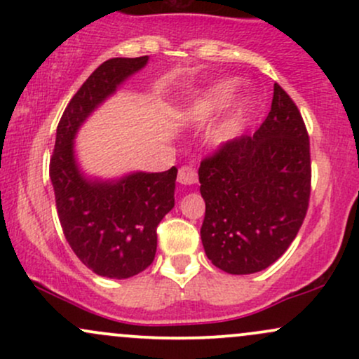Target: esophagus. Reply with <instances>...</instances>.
<instances>
[{
  "label": "esophagus",
  "mask_w": 359,
  "mask_h": 359,
  "mask_svg": "<svg viewBox=\"0 0 359 359\" xmlns=\"http://www.w3.org/2000/svg\"><path fill=\"white\" fill-rule=\"evenodd\" d=\"M177 180L182 185H194L197 184V172L192 167H180Z\"/></svg>",
  "instance_id": "34e87169"
}]
</instances>
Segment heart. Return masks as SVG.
I'll return each instance as SVG.
<instances>
[{"label": "heart", "instance_id": "obj_1", "mask_svg": "<svg viewBox=\"0 0 359 359\" xmlns=\"http://www.w3.org/2000/svg\"><path fill=\"white\" fill-rule=\"evenodd\" d=\"M229 88L228 82H219L214 88H211L208 93L201 97L199 101L194 104V108H191L189 114L194 121H205L209 116L212 114V111L221 104L222 101L228 97ZM240 116H241V104L236 102L228 113L222 116L219 121H216L209 130V142L212 143L214 147H222L226 145L228 142H231L234 133H236L238 123H240Z\"/></svg>", "mask_w": 359, "mask_h": 359}]
</instances>
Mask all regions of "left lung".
Listing matches in <instances>:
<instances>
[{
  "label": "left lung",
  "instance_id": "left-lung-1",
  "mask_svg": "<svg viewBox=\"0 0 359 359\" xmlns=\"http://www.w3.org/2000/svg\"><path fill=\"white\" fill-rule=\"evenodd\" d=\"M208 258L231 275L265 270L297 236L311 197V147L300 111L273 86L271 109L253 137L222 145L199 167Z\"/></svg>",
  "mask_w": 359,
  "mask_h": 359
}]
</instances>
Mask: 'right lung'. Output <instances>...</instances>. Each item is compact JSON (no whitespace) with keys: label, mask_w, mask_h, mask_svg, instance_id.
<instances>
[{"label":"right lung","mask_w":359,"mask_h":359,"mask_svg":"<svg viewBox=\"0 0 359 359\" xmlns=\"http://www.w3.org/2000/svg\"><path fill=\"white\" fill-rule=\"evenodd\" d=\"M148 55L102 62L74 94L57 126L50 180L65 240L77 258L101 277L130 278L151 265L156 226L174 208L177 168L131 172L121 179H90L81 170L74 140L82 123L142 71Z\"/></svg>","instance_id":"add662e5"}]
</instances>
